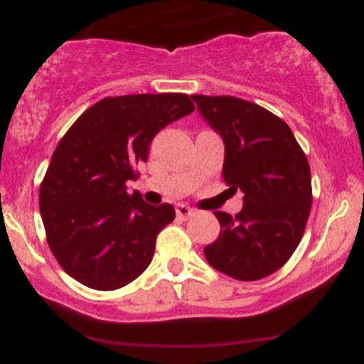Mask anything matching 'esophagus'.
I'll list each match as a JSON object with an SVG mask.
<instances>
[{"label":"esophagus","instance_id":"esophagus-1","mask_svg":"<svg viewBox=\"0 0 364 364\" xmlns=\"http://www.w3.org/2000/svg\"><path fill=\"white\" fill-rule=\"evenodd\" d=\"M176 215H178L179 218L186 220V218H190V216L196 215V211H193L192 208H188V205H186V204H179L178 208H176Z\"/></svg>","mask_w":364,"mask_h":364}]
</instances>
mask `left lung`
<instances>
[{"label":"left lung","instance_id":"obj_1","mask_svg":"<svg viewBox=\"0 0 364 364\" xmlns=\"http://www.w3.org/2000/svg\"><path fill=\"white\" fill-rule=\"evenodd\" d=\"M192 98L223 139L229 192H243L236 216L215 211L220 236L204 248L205 260L241 282L269 277L291 259L310 216L306 155L289 124L260 105L236 97Z\"/></svg>","mask_w":364,"mask_h":364}]
</instances>
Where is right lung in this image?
Listing matches in <instances>:
<instances>
[{
  "label": "right lung",
  "instance_id": "right-lung-1",
  "mask_svg": "<svg viewBox=\"0 0 364 364\" xmlns=\"http://www.w3.org/2000/svg\"><path fill=\"white\" fill-rule=\"evenodd\" d=\"M188 95H124L91 105L58 144L40 185V215L60 266L95 291H116L144 273L171 204L127 192L161 128L193 112Z\"/></svg>",
  "mask_w": 364,
  "mask_h": 364
}]
</instances>
